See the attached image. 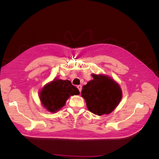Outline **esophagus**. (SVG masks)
<instances>
[{
	"label": "esophagus",
	"instance_id": "1",
	"mask_svg": "<svg viewBox=\"0 0 159 159\" xmlns=\"http://www.w3.org/2000/svg\"><path fill=\"white\" fill-rule=\"evenodd\" d=\"M77 88H78V89H79V91H80V92H81V89H82V86H81V85H78V86H77Z\"/></svg>",
	"mask_w": 159,
	"mask_h": 159
}]
</instances>
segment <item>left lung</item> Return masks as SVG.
<instances>
[{
  "mask_svg": "<svg viewBox=\"0 0 159 159\" xmlns=\"http://www.w3.org/2000/svg\"><path fill=\"white\" fill-rule=\"evenodd\" d=\"M93 80L83 86L81 97L90 112L101 116L113 111L122 99L120 85L111 77L92 74Z\"/></svg>",
  "mask_w": 159,
  "mask_h": 159,
  "instance_id": "obj_1",
  "label": "left lung"
}]
</instances>
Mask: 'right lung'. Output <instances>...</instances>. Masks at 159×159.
I'll return each instance as SVG.
<instances>
[{
    "mask_svg": "<svg viewBox=\"0 0 159 159\" xmlns=\"http://www.w3.org/2000/svg\"><path fill=\"white\" fill-rule=\"evenodd\" d=\"M79 94V90L70 81L56 78L43 86L38 95L43 107L54 113L64 106L70 96Z\"/></svg>",
    "mask_w": 159,
    "mask_h": 159,
    "instance_id": "1",
    "label": "right lung"
}]
</instances>
